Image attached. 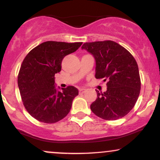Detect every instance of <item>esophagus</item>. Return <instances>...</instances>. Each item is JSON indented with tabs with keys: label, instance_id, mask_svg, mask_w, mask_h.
Here are the masks:
<instances>
[{
	"label": "esophagus",
	"instance_id": "esophagus-1",
	"mask_svg": "<svg viewBox=\"0 0 160 160\" xmlns=\"http://www.w3.org/2000/svg\"><path fill=\"white\" fill-rule=\"evenodd\" d=\"M79 92H80V93H84L86 92V89H80Z\"/></svg>",
	"mask_w": 160,
	"mask_h": 160
}]
</instances>
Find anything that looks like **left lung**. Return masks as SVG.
I'll return each mask as SVG.
<instances>
[{"mask_svg": "<svg viewBox=\"0 0 160 160\" xmlns=\"http://www.w3.org/2000/svg\"><path fill=\"white\" fill-rule=\"evenodd\" d=\"M81 48L94 56L95 78L108 80L107 91H96V100L90 105L92 111L106 120L125 117L135 106L140 94L141 79L135 58L112 40L85 43Z\"/></svg>", "mask_w": 160, "mask_h": 160, "instance_id": "1", "label": "left lung"}]
</instances>
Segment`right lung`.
<instances>
[{
  "instance_id": "1",
  "label": "right lung",
  "mask_w": 160,
  "mask_h": 160,
  "mask_svg": "<svg viewBox=\"0 0 160 160\" xmlns=\"http://www.w3.org/2000/svg\"><path fill=\"white\" fill-rule=\"evenodd\" d=\"M82 43L43 42L24 58L18 75L20 95L26 111L40 122L54 123L69 113L78 89L68 86L62 92L57 91L55 74L61 71L63 58Z\"/></svg>"
}]
</instances>
